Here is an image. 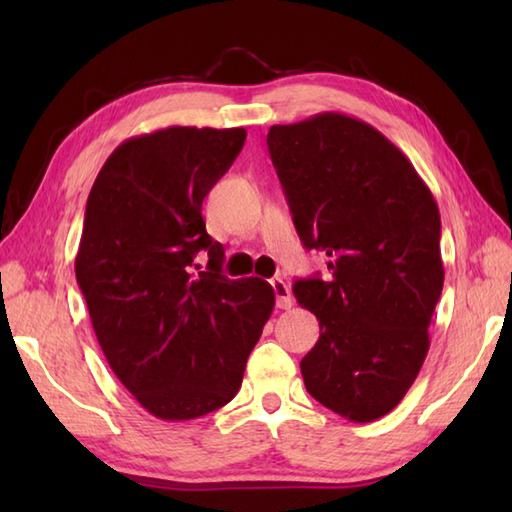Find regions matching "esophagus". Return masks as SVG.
Wrapping results in <instances>:
<instances>
[{
    "label": "esophagus",
    "instance_id": "obj_1",
    "mask_svg": "<svg viewBox=\"0 0 512 512\" xmlns=\"http://www.w3.org/2000/svg\"><path fill=\"white\" fill-rule=\"evenodd\" d=\"M270 286H273V290H275L277 308L279 310L292 308V292H290V286L286 284V281L284 279H273V281H270Z\"/></svg>",
    "mask_w": 512,
    "mask_h": 512
}]
</instances>
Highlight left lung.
Masks as SVG:
<instances>
[{
    "mask_svg": "<svg viewBox=\"0 0 512 512\" xmlns=\"http://www.w3.org/2000/svg\"><path fill=\"white\" fill-rule=\"evenodd\" d=\"M268 151L303 246L330 275L297 279L319 341L301 358L308 394L352 422L405 398L440 299V211L402 151L358 118L325 112L273 125Z\"/></svg>",
    "mask_w": 512,
    "mask_h": 512,
    "instance_id": "1",
    "label": "left lung"
}]
</instances>
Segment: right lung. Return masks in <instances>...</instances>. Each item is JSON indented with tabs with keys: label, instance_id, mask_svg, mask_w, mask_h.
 I'll list each match as a JSON object with an SVG mask.
<instances>
[{
	"label": "right lung",
	"instance_id": "add662e5",
	"mask_svg": "<svg viewBox=\"0 0 512 512\" xmlns=\"http://www.w3.org/2000/svg\"><path fill=\"white\" fill-rule=\"evenodd\" d=\"M246 129L167 127L118 145L96 176L76 281L112 372L151 416L193 420L231 402L275 308L259 277L228 279L202 200ZM210 257L202 269L194 259Z\"/></svg>",
	"mask_w": 512,
	"mask_h": 512
}]
</instances>
